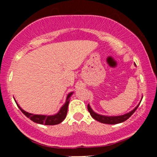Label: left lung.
Returning <instances> with one entry per match:
<instances>
[{
	"label": "left lung",
	"instance_id": "1",
	"mask_svg": "<svg viewBox=\"0 0 157 157\" xmlns=\"http://www.w3.org/2000/svg\"><path fill=\"white\" fill-rule=\"evenodd\" d=\"M140 103L136 105V107L134 109H133L132 111H131L129 113H125V114L121 115V116H105V115H101L99 114V113H95L94 111L91 109V108L90 107L89 104H88V110H89L90 114L92 117L96 120L97 121H99L102 123H105V124H111V125H113V124H118V123H121V122H125V120H127L131 115L133 114L135 112L137 108L140 105Z\"/></svg>",
	"mask_w": 157,
	"mask_h": 157
}]
</instances>
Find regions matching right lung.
Masks as SVG:
<instances>
[{"label": "right lung", "instance_id": "add662e5", "mask_svg": "<svg viewBox=\"0 0 157 157\" xmlns=\"http://www.w3.org/2000/svg\"><path fill=\"white\" fill-rule=\"evenodd\" d=\"M73 92L69 93L68 94L67 98H66V103L61 107V109L59 111V112L56 113L55 115H52V116H47V115H37V114H33V113H30L25 111L24 110H23L21 107L18 105V104L16 102L17 105L18 106V108L22 111L23 113H24L25 116H26L27 117L29 118L30 120H32L34 122L36 123L41 124V125H57V124L60 123L64 120V119L66 118V114H67L68 111V103H69V99L72 95Z\"/></svg>", "mask_w": 157, "mask_h": 157}]
</instances>
